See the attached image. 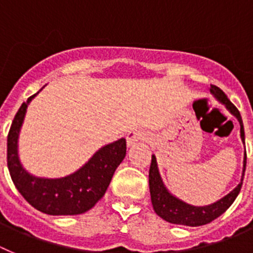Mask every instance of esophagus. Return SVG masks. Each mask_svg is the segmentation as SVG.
<instances>
[{"instance_id": "esophagus-1", "label": "esophagus", "mask_w": 253, "mask_h": 253, "mask_svg": "<svg viewBox=\"0 0 253 253\" xmlns=\"http://www.w3.org/2000/svg\"><path fill=\"white\" fill-rule=\"evenodd\" d=\"M126 140L128 146H133V145H136L138 141L143 140V133L140 131H129L128 133H127Z\"/></svg>"}]
</instances>
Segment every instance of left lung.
Segmentation results:
<instances>
[{
  "mask_svg": "<svg viewBox=\"0 0 253 253\" xmlns=\"http://www.w3.org/2000/svg\"><path fill=\"white\" fill-rule=\"evenodd\" d=\"M211 93L214 95L215 98L227 107V110L237 118L241 126V138H242L243 143H245V128H243V122L242 117H241L240 111L236 108L233 103L228 99L226 93L223 92L220 88L211 85L209 88ZM246 156L245 152V159H243V171H242V179L241 183L238 184L236 188L232 190L229 194L226 197H223L218 202L209 206L204 207H195L192 204H188L179 198L174 197L169 190L165 188L163 183V179L160 176V172L158 169V163H156V158L155 155H152L151 158V165H150V171H149V185H150V194H151V203L154 207L155 213L159 217L163 218L164 220L169 223H174V224H180V226H189V227H198V226H204L207 223H211V220H214L215 218L219 217L223 214L232 203L234 199L237 198L240 194V190L242 188V181L243 176H245V170H246Z\"/></svg>",
  "mask_w": 253,
  "mask_h": 253,
  "instance_id": "8db88e82",
  "label": "left lung"
}]
</instances>
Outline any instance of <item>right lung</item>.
Here are the masks:
<instances>
[{
  "instance_id": "right-lung-1",
  "label": "right lung",
  "mask_w": 253,
  "mask_h": 253,
  "mask_svg": "<svg viewBox=\"0 0 253 253\" xmlns=\"http://www.w3.org/2000/svg\"><path fill=\"white\" fill-rule=\"evenodd\" d=\"M36 94L21 104L8 131L7 166L11 179L27 203L38 211L50 215L82 214L93 208L106 193L117 166L126 156V140L120 138L101 147L88 163L68 176H34L20 163L17 140L27 106Z\"/></svg>"
}]
</instances>
